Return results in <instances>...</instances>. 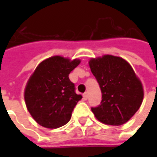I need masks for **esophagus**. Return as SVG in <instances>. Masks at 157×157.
Wrapping results in <instances>:
<instances>
[{"instance_id":"34e87169","label":"esophagus","mask_w":157,"mask_h":157,"mask_svg":"<svg viewBox=\"0 0 157 157\" xmlns=\"http://www.w3.org/2000/svg\"><path fill=\"white\" fill-rule=\"evenodd\" d=\"M83 98H84V100H86V99L88 98V94H87V92H85V93L83 94Z\"/></svg>"}]
</instances>
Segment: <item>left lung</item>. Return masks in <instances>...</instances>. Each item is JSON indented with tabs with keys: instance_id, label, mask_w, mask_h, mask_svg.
Returning <instances> with one entry per match:
<instances>
[{
	"instance_id": "obj_1",
	"label": "left lung",
	"mask_w": 157,
	"mask_h": 157,
	"mask_svg": "<svg viewBox=\"0 0 157 157\" xmlns=\"http://www.w3.org/2000/svg\"><path fill=\"white\" fill-rule=\"evenodd\" d=\"M89 65L102 92L101 104L92 113L105 124L122 125L128 121L141 105L144 91L131 65L113 55L91 59Z\"/></svg>"
}]
</instances>
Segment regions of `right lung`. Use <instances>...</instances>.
Wrapping results in <instances>:
<instances>
[{"mask_svg":"<svg viewBox=\"0 0 157 157\" xmlns=\"http://www.w3.org/2000/svg\"><path fill=\"white\" fill-rule=\"evenodd\" d=\"M80 62L76 59L53 56L42 61L30 76L24 91L26 106L43 127L57 128L70 121L82 97L75 93V84L70 81L69 74Z\"/></svg>","mask_w":157,"mask_h":157,"instance_id":"right-lung-1","label":"right lung"}]
</instances>
